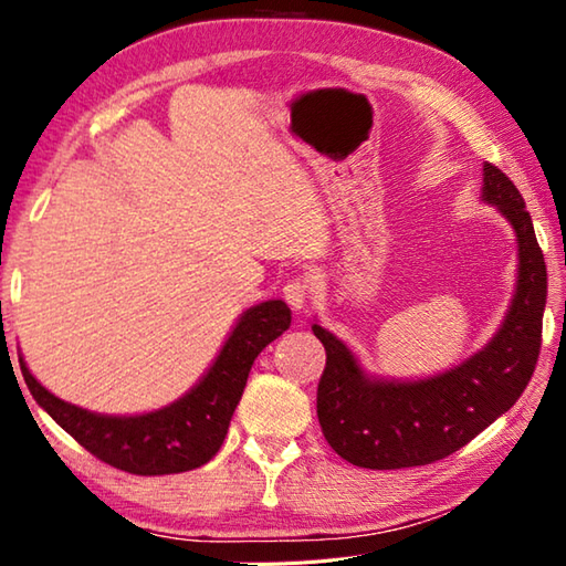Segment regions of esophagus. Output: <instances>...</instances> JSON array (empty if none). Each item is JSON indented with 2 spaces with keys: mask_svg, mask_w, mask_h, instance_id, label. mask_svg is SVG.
I'll use <instances>...</instances> for the list:
<instances>
[{
  "mask_svg": "<svg viewBox=\"0 0 566 566\" xmlns=\"http://www.w3.org/2000/svg\"><path fill=\"white\" fill-rule=\"evenodd\" d=\"M283 298L295 313L305 311V303H308V298H311V283L303 281V277L289 281V283H285V289H283Z\"/></svg>",
  "mask_w": 566,
  "mask_h": 566,
  "instance_id": "34e87169",
  "label": "esophagus"
}]
</instances>
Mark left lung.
<instances>
[{
	"label": "left lung",
	"mask_w": 566,
	"mask_h": 566,
	"mask_svg": "<svg viewBox=\"0 0 566 566\" xmlns=\"http://www.w3.org/2000/svg\"><path fill=\"white\" fill-rule=\"evenodd\" d=\"M482 171V201L512 223L520 268L502 328L480 353L424 380H380L365 375L348 345L313 325L325 348L318 420L331 448L350 464L402 470L448 458L490 428L527 388L542 348L547 265L517 186L497 166L484 164Z\"/></svg>",
	"instance_id": "left-lung-1"
}]
</instances>
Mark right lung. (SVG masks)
I'll return each instance as SVG.
<instances>
[{"instance_id": "add662e5", "label": "right lung", "mask_w": 566, "mask_h": 566, "mask_svg": "<svg viewBox=\"0 0 566 566\" xmlns=\"http://www.w3.org/2000/svg\"><path fill=\"white\" fill-rule=\"evenodd\" d=\"M291 328V308L265 301L238 318L211 368L184 398L146 415H98L59 400L19 358L29 392L59 428L106 464L132 474H176L206 464L221 450L248 373L268 343Z\"/></svg>"}]
</instances>
